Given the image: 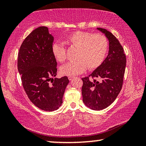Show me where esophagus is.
I'll use <instances>...</instances> for the list:
<instances>
[{
	"instance_id": "esophagus-1",
	"label": "esophagus",
	"mask_w": 146,
	"mask_h": 146,
	"mask_svg": "<svg viewBox=\"0 0 146 146\" xmlns=\"http://www.w3.org/2000/svg\"><path fill=\"white\" fill-rule=\"evenodd\" d=\"M73 78H74V76H68V79H69V80H72Z\"/></svg>"
}]
</instances>
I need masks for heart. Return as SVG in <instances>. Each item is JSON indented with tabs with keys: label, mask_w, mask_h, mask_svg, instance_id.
Returning a JSON list of instances; mask_svg holds the SVG:
<instances>
[{
	"label": "heart",
	"mask_w": 146,
	"mask_h": 146,
	"mask_svg": "<svg viewBox=\"0 0 146 146\" xmlns=\"http://www.w3.org/2000/svg\"><path fill=\"white\" fill-rule=\"evenodd\" d=\"M65 42L76 49L75 59L60 68L64 75H76L83 73L86 69L94 70L102 64L108 50V40L100 33L77 31L70 34L65 39ZM52 53L59 62L66 60V49L59 44L52 46Z\"/></svg>",
	"instance_id": "1"
}]
</instances>
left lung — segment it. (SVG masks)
Returning a JSON list of instances; mask_svg holds the SVG:
<instances>
[{"instance_id": "1", "label": "left lung", "mask_w": 146, "mask_h": 146, "mask_svg": "<svg viewBox=\"0 0 146 146\" xmlns=\"http://www.w3.org/2000/svg\"><path fill=\"white\" fill-rule=\"evenodd\" d=\"M97 29L108 38V55L90 75L82 78L83 102L89 108L96 111L108 108L117 98L122 87L126 66V56L118 39L105 29ZM97 78L99 81L96 80Z\"/></svg>"}]
</instances>
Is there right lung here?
I'll return each mask as SVG.
<instances>
[{"label": "right lung", "mask_w": 146, "mask_h": 146, "mask_svg": "<svg viewBox=\"0 0 146 146\" xmlns=\"http://www.w3.org/2000/svg\"><path fill=\"white\" fill-rule=\"evenodd\" d=\"M53 36L48 28H36L24 39L18 53L17 67L22 84L35 106L46 111L58 110L69 83L66 76L55 78L57 62L52 53Z\"/></svg>", "instance_id": "right-lung-1"}]
</instances>
